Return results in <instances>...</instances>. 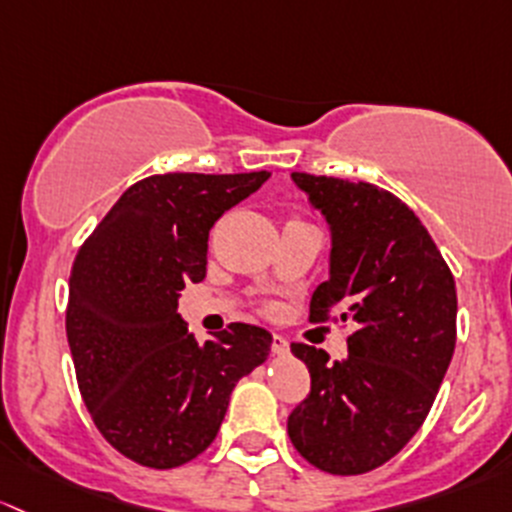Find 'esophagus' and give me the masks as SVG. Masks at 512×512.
Wrapping results in <instances>:
<instances>
[{
  "mask_svg": "<svg viewBox=\"0 0 512 512\" xmlns=\"http://www.w3.org/2000/svg\"><path fill=\"white\" fill-rule=\"evenodd\" d=\"M271 350L276 352V355H288V352H291V345H288V340L283 335H273Z\"/></svg>",
  "mask_w": 512,
  "mask_h": 512,
  "instance_id": "1",
  "label": "esophagus"
}]
</instances>
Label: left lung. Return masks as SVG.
I'll use <instances>...</instances> for the list:
<instances>
[{"instance_id":"obj_1","label":"left lung","mask_w":512,"mask_h":512,"mask_svg":"<svg viewBox=\"0 0 512 512\" xmlns=\"http://www.w3.org/2000/svg\"><path fill=\"white\" fill-rule=\"evenodd\" d=\"M330 226V278L310 320L355 323L345 360L293 342L310 394L288 416L300 456L357 476L397 456L424 424L456 347V283L419 217L387 189L293 172Z\"/></svg>"}]
</instances>
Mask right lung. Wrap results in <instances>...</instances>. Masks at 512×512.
Returning <instances> with one entry per match:
<instances>
[{
    "label": "right lung",
    "instance_id": "add662e5",
    "mask_svg": "<svg viewBox=\"0 0 512 512\" xmlns=\"http://www.w3.org/2000/svg\"><path fill=\"white\" fill-rule=\"evenodd\" d=\"M268 177L140 179L78 249L66 308L78 389L103 439L140 466L207 451L236 382L271 352V333L246 323L199 345L177 313L182 288L207 276L214 221Z\"/></svg>",
    "mask_w": 512,
    "mask_h": 512
}]
</instances>
